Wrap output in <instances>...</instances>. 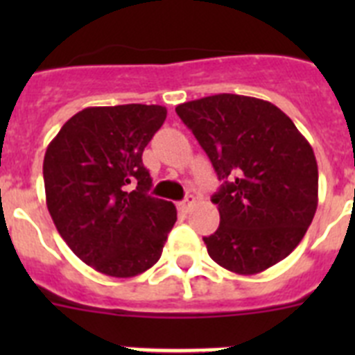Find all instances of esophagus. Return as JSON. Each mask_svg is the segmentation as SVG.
<instances>
[{"mask_svg": "<svg viewBox=\"0 0 355 355\" xmlns=\"http://www.w3.org/2000/svg\"><path fill=\"white\" fill-rule=\"evenodd\" d=\"M193 206H196V197H193V196H187V199L181 200L180 205H178V208H180V211L187 213V211H190V209H192Z\"/></svg>", "mask_w": 355, "mask_h": 355, "instance_id": "34e87169", "label": "esophagus"}]
</instances>
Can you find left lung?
<instances>
[{
    "mask_svg": "<svg viewBox=\"0 0 355 355\" xmlns=\"http://www.w3.org/2000/svg\"><path fill=\"white\" fill-rule=\"evenodd\" d=\"M218 180L220 225L202 238L225 270L254 275L284 259L318 206L315 153L283 110L258 97L216 94L175 106Z\"/></svg>",
    "mask_w": 355,
    "mask_h": 355,
    "instance_id": "8db88e82",
    "label": "left lung"
}]
</instances>
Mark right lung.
<instances>
[{
    "label": "right lung",
    "instance_id": "1",
    "mask_svg": "<svg viewBox=\"0 0 355 355\" xmlns=\"http://www.w3.org/2000/svg\"><path fill=\"white\" fill-rule=\"evenodd\" d=\"M167 119L159 105L90 106L44 156L49 215L78 258L110 277H135L162 256L178 211L147 190L142 153Z\"/></svg>",
    "mask_w": 355,
    "mask_h": 355
}]
</instances>
